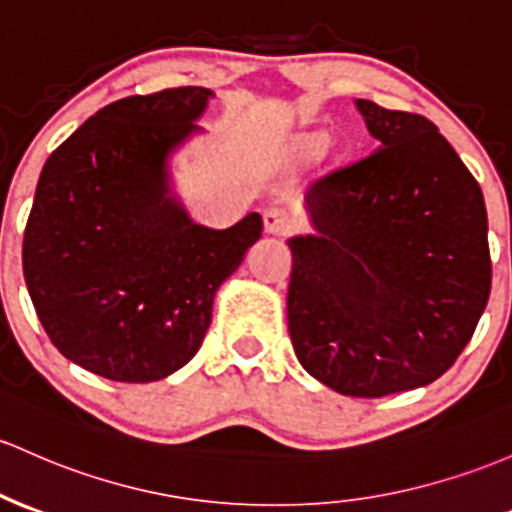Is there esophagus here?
I'll return each instance as SVG.
<instances>
[{
    "instance_id": "esophagus-1",
    "label": "esophagus",
    "mask_w": 512,
    "mask_h": 512,
    "mask_svg": "<svg viewBox=\"0 0 512 512\" xmlns=\"http://www.w3.org/2000/svg\"><path fill=\"white\" fill-rule=\"evenodd\" d=\"M296 228L294 216L289 211L282 209V206H272V209L265 211V230L274 235H289L291 230Z\"/></svg>"
}]
</instances>
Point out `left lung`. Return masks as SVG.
Instances as JSON below:
<instances>
[{
    "mask_svg": "<svg viewBox=\"0 0 512 512\" xmlns=\"http://www.w3.org/2000/svg\"><path fill=\"white\" fill-rule=\"evenodd\" d=\"M374 153L306 194L320 235L289 240V335L308 374L381 398L442 376L491 294L484 194L430 119L357 99Z\"/></svg>",
    "mask_w": 512,
    "mask_h": 512,
    "instance_id": "8db88e82",
    "label": "left lung"
}]
</instances>
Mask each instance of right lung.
<instances>
[{"label":"right lung","mask_w":512,"mask_h":512,"mask_svg":"<svg viewBox=\"0 0 512 512\" xmlns=\"http://www.w3.org/2000/svg\"><path fill=\"white\" fill-rule=\"evenodd\" d=\"M213 92L172 87L99 109L43 165L24 277L50 342L87 372L145 384L199 352L213 296L262 235L196 226L167 196L165 157Z\"/></svg>","instance_id":"right-lung-1"}]
</instances>
